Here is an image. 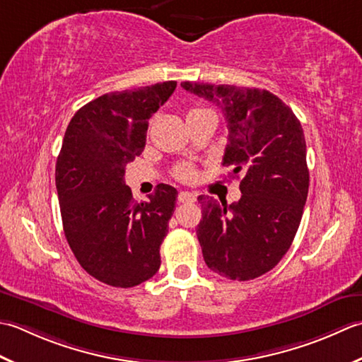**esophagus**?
Segmentation results:
<instances>
[{"label": "esophagus", "instance_id": "34e87169", "mask_svg": "<svg viewBox=\"0 0 362 362\" xmlns=\"http://www.w3.org/2000/svg\"><path fill=\"white\" fill-rule=\"evenodd\" d=\"M197 200V195L192 194V192H180L178 202L180 203H194Z\"/></svg>", "mask_w": 362, "mask_h": 362}]
</instances>
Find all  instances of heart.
I'll return each instance as SVG.
<instances>
[{"mask_svg":"<svg viewBox=\"0 0 362 362\" xmlns=\"http://www.w3.org/2000/svg\"><path fill=\"white\" fill-rule=\"evenodd\" d=\"M197 110H203V107H195V109H192L189 114H192V112H197ZM175 175H176V178L181 180V181H190L192 178H194L195 172H194V168H192L190 165H181V167L176 168Z\"/></svg>","mask_w":362,"mask_h":362,"instance_id":"heart-1","label":"heart"}]
</instances>
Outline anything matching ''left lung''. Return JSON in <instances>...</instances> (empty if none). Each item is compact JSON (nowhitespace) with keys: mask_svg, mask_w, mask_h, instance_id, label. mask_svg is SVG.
Instances as JSON below:
<instances>
[{"mask_svg":"<svg viewBox=\"0 0 362 362\" xmlns=\"http://www.w3.org/2000/svg\"><path fill=\"white\" fill-rule=\"evenodd\" d=\"M181 86L222 109L228 123L223 165L242 175L239 202L198 197L204 262L225 278L255 279L283 259L303 216L309 187L303 128L269 90L189 81Z\"/></svg>","mask_w":362,"mask_h":362,"instance_id":"obj_1","label":"left lung"}]
</instances>
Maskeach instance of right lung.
Segmentation results:
<instances>
[{"mask_svg": "<svg viewBox=\"0 0 362 362\" xmlns=\"http://www.w3.org/2000/svg\"><path fill=\"white\" fill-rule=\"evenodd\" d=\"M176 81L101 95L73 115L56 162L64 233L88 275L114 287L150 279L160 265L178 192L159 184L134 202L124 167L145 148L150 117L170 98Z\"/></svg>", "mask_w": 362, "mask_h": 362, "instance_id": "1", "label": "right lung"}]
</instances>
